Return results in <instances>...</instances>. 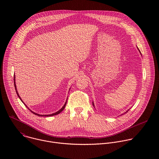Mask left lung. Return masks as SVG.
Here are the masks:
<instances>
[{"instance_id":"1","label":"left lung","mask_w":159,"mask_h":159,"mask_svg":"<svg viewBox=\"0 0 159 159\" xmlns=\"http://www.w3.org/2000/svg\"><path fill=\"white\" fill-rule=\"evenodd\" d=\"M93 105H94V102H93ZM128 112V111H126V112Z\"/></svg>"}]
</instances>
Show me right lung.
Returning a JSON list of instances; mask_svg holds the SVG:
<instances>
[{"label": "right lung", "mask_w": 159, "mask_h": 159, "mask_svg": "<svg viewBox=\"0 0 159 159\" xmlns=\"http://www.w3.org/2000/svg\"><path fill=\"white\" fill-rule=\"evenodd\" d=\"M14 87H15V89H16V93H17V96H18V97L19 98V99L21 100V101L23 102V101H22V99H20V96H19V94H18V93H17V89H16V83H15V75H14ZM24 103V102H23ZM25 104V103H24ZM66 102L65 103V104H64V106L61 107V109H60L58 111H57V112H55V113H53V114H51V115H38V114H37V113H35V112H33L32 111H31L30 109V110L33 113L34 115H37V116H54V115H58V114H59V113H60L63 109H64V108H65V106H66ZM25 105H26L25 104ZM26 106L27 107V106L26 105Z\"/></svg>", "instance_id": "1"}]
</instances>
